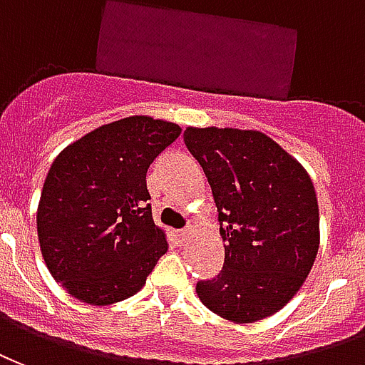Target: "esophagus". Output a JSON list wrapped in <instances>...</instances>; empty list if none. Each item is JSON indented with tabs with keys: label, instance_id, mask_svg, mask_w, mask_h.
Segmentation results:
<instances>
[{
	"label": "esophagus",
	"instance_id": "obj_1",
	"mask_svg": "<svg viewBox=\"0 0 365 365\" xmlns=\"http://www.w3.org/2000/svg\"><path fill=\"white\" fill-rule=\"evenodd\" d=\"M190 231H192V227H190V225H186L185 230L177 231V237H179L180 243H186V241H188V235H190Z\"/></svg>",
	"mask_w": 365,
	"mask_h": 365
}]
</instances>
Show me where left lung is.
I'll use <instances>...</instances> for the list:
<instances>
[{"label":"left lung","mask_w":365,"mask_h":365,"mask_svg":"<svg viewBox=\"0 0 365 365\" xmlns=\"http://www.w3.org/2000/svg\"><path fill=\"white\" fill-rule=\"evenodd\" d=\"M217 206L225 260L196 282L200 302L233 323L282 309L302 288L319 249L315 188L302 165L268 135L235 128H186Z\"/></svg>","instance_id":"left-lung-1"}]
</instances>
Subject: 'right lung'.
Segmentation results:
<instances>
[{
	"label": "right lung",
	"instance_id": "add662e5",
	"mask_svg": "<svg viewBox=\"0 0 365 365\" xmlns=\"http://www.w3.org/2000/svg\"><path fill=\"white\" fill-rule=\"evenodd\" d=\"M180 135L177 124L130 116L56 157L36 227L48 270L79 302L108 305L140 292L167 252L145 175Z\"/></svg>",
	"mask_w": 365,
	"mask_h": 365
}]
</instances>
